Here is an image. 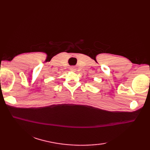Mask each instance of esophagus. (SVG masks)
I'll list each match as a JSON object with an SVG mask.
<instances>
[{
	"label": "esophagus",
	"instance_id": "obj_1",
	"mask_svg": "<svg viewBox=\"0 0 150 150\" xmlns=\"http://www.w3.org/2000/svg\"><path fill=\"white\" fill-rule=\"evenodd\" d=\"M70 70H71V71H76V68L75 67H71V68H70Z\"/></svg>",
	"mask_w": 150,
	"mask_h": 150
}]
</instances>
